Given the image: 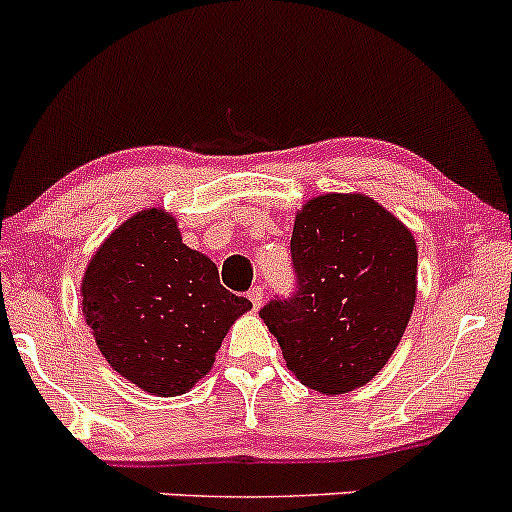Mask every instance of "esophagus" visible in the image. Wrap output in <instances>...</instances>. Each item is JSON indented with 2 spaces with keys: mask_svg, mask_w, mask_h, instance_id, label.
I'll return each instance as SVG.
<instances>
[{
  "mask_svg": "<svg viewBox=\"0 0 512 512\" xmlns=\"http://www.w3.org/2000/svg\"><path fill=\"white\" fill-rule=\"evenodd\" d=\"M249 300H251V304H254V309L261 307V302H263V287L261 285L251 287V290H249Z\"/></svg>",
  "mask_w": 512,
  "mask_h": 512,
  "instance_id": "34e87169",
  "label": "esophagus"
}]
</instances>
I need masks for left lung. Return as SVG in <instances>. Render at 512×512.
I'll list each match as a JSON object with an SVG mask.
<instances>
[{"instance_id": "obj_1", "label": "left lung", "mask_w": 512, "mask_h": 512, "mask_svg": "<svg viewBox=\"0 0 512 512\" xmlns=\"http://www.w3.org/2000/svg\"><path fill=\"white\" fill-rule=\"evenodd\" d=\"M297 290L261 309L292 375L314 392L363 387L399 346L416 302L418 251L389 210L360 193H326L297 212Z\"/></svg>"}]
</instances>
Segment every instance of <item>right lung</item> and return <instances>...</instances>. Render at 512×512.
I'll return each instance as SVG.
<instances>
[{
	"instance_id": "right-lung-1",
	"label": "right lung",
	"mask_w": 512,
	"mask_h": 512,
	"mask_svg": "<svg viewBox=\"0 0 512 512\" xmlns=\"http://www.w3.org/2000/svg\"><path fill=\"white\" fill-rule=\"evenodd\" d=\"M249 309L157 208L132 215L103 241L82 280V312L103 358L157 396L186 394L208 375L229 326Z\"/></svg>"
}]
</instances>
